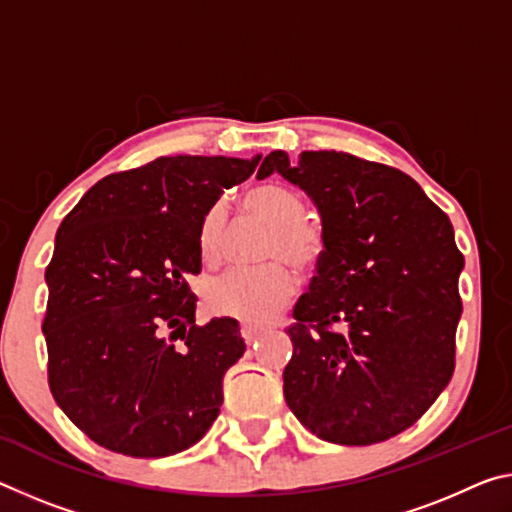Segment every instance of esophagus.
<instances>
[{
  "mask_svg": "<svg viewBox=\"0 0 512 512\" xmlns=\"http://www.w3.org/2000/svg\"><path fill=\"white\" fill-rule=\"evenodd\" d=\"M262 330H264V326H248V323H246V326H241V337L250 344Z\"/></svg>",
  "mask_w": 512,
  "mask_h": 512,
  "instance_id": "obj_1",
  "label": "esophagus"
}]
</instances>
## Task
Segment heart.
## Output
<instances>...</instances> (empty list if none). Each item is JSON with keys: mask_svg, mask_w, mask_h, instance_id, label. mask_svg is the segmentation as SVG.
<instances>
[{"mask_svg": "<svg viewBox=\"0 0 512 512\" xmlns=\"http://www.w3.org/2000/svg\"><path fill=\"white\" fill-rule=\"evenodd\" d=\"M241 209L271 225L264 259H273L253 269H232L209 280L205 305L216 316L259 323L271 319L296 291V275L287 262L300 271H310L326 255V232L314 218L305 216V202L294 189L282 184H259L243 193ZM225 214L221 207L207 209L198 227V250L207 264L223 257Z\"/></svg>", "mask_w": 512, "mask_h": 512, "instance_id": "1", "label": "heart"}]
</instances>
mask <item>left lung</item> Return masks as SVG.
Listing matches in <instances>:
<instances>
[{
    "label": "left lung",
    "instance_id": "left-lung-1",
    "mask_svg": "<svg viewBox=\"0 0 512 512\" xmlns=\"http://www.w3.org/2000/svg\"><path fill=\"white\" fill-rule=\"evenodd\" d=\"M321 212L326 255L287 335L285 401L307 431L346 446L417 424L456 369L465 257L453 225L399 168L348 152L264 157Z\"/></svg>",
    "mask_w": 512,
    "mask_h": 512
}]
</instances>
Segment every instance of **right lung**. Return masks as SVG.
<instances>
[{"mask_svg": "<svg viewBox=\"0 0 512 512\" xmlns=\"http://www.w3.org/2000/svg\"><path fill=\"white\" fill-rule=\"evenodd\" d=\"M259 157H159L111 173L56 232L43 335L47 383L95 444L164 458L202 440L246 344L223 316L196 326L198 227Z\"/></svg>", "mask_w": 512, "mask_h": 512, "instance_id": "add662e5", "label": "right lung"}]
</instances>
